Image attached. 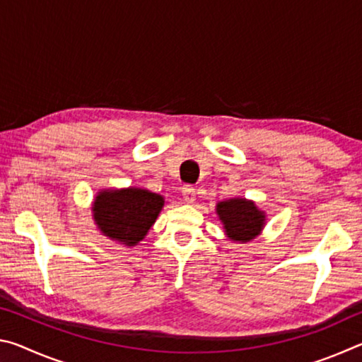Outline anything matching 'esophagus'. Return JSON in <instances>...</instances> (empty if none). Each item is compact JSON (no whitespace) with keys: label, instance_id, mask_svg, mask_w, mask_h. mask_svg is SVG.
I'll return each instance as SVG.
<instances>
[{"label":"esophagus","instance_id":"obj_1","mask_svg":"<svg viewBox=\"0 0 362 362\" xmlns=\"http://www.w3.org/2000/svg\"><path fill=\"white\" fill-rule=\"evenodd\" d=\"M182 196L187 203H193L196 199V189L192 185H185L182 188Z\"/></svg>","mask_w":362,"mask_h":362}]
</instances>
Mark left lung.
Wrapping results in <instances>:
<instances>
[{
  "label": "left lung",
  "instance_id": "left-lung-1",
  "mask_svg": "<svg viewBox=\"0 0 362 362\" xmlns=\"http://www.w3.org/2000/svg\"><path fill=\"white\" fill-rule=\"evenodd\" d=\"M217 214L233 241L247 243L259 235L265 216L246 199H228L217 204Z\"/></svg>",
  "mask_w": 362,
  "mask_h": 362
}]
</instances>
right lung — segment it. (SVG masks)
Wrapping results in <instances>:
<instances>
[{"instance_id":"1","label":"right lung","mask_w":362,"mask_h":362,"mask_svg":"<svg viewBox=\"0 0 362 362\" xmlns=\"http://www.w3.org/2000/svg\"><path fill=\"white\" fill-rule=\"evenodd\" d=\"M163 204V196L148 189H107L95 198L93 212L103 235L134 246L155 223Z\"/></svg>"}]
</instances>
